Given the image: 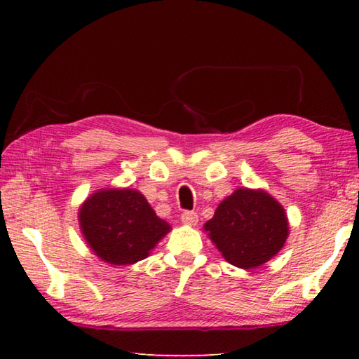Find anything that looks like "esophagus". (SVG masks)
<instances>
[{
	"label": "esophagus",
	"instance_id": "34e87169",
	"mask_svg": "<svg viewBox=\"0 0 359 359\" xmlns=\"http://www.w3.org/2000/svg\"><path fill=\"white\" fill-rule=\"evenodd\" d=\"M180 220H182V223H185V224H196L198 223V214H196V212L185 210L184 214L180 215Z\"/></svg>",
	"mask_w": 359,
	"mask_h": 359
}]
</instances>
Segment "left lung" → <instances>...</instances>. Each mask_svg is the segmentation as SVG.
<instances>
[{
    "instance_id": "8db88e82",
    "label": "left lung",
    "mask_w": 359,
    "mask_h": 359,
    "mask_svg": "<svg viewBox=\"0 0 359 359\" xmlns=\"http://www.w3.org/2000/svg\"><path fill=\"white\" fill-rule=\"evenodd\" d=\"M224 259L242 269L269 261L288 238L285 210L271 194L239 188L218 205L204 224Z\"/></svg>"
}]
</instances>
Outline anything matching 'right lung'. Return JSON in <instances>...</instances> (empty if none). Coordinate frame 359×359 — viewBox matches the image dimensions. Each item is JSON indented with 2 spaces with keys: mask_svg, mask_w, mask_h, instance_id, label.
Masks as SVG:
<instances>
[{
  "mask_svg": "<svg viewBox=\"0 0 359 359\" xmlns=\"http://www.w3.org/2000/svg\"><path fill=\"white\" fill-rule=\"evenodd\" d=\"M82 234L96 257L115 266L133 264L149 252L171 226L136 190H101L79 212Z\"/></svg>",
  "mask_w": 359,
  "mask_h": 359,
  "instance_id": "1",
  "label": "right lung"
}]
</instances>
